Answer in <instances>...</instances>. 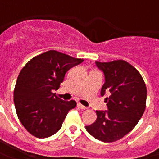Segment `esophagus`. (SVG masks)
<instances>
[{
	"mask_svg": "<svg viewBox=\"0 0 159 159\" xmlns=\"http://www.w3.org/2000/svg\"><path fill=\"white\" fill-rule=\"evenodd\" d=\"M77 107H79L80 109H82V110H85V109H87L86 107H84V106H83L82 104H80V103L77 104Z\"/></svg>",
	"mask_w": 159,
	"mask_h": 159,
	"instance_id": "34e87169",
	"label": "esophagus"
}]
</instances>
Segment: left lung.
<instances>
[{"label": "left lung", "instance_id": "8db88e82", "mask_svg": "<svg viewBox=\"0 0 159 159\" xmlns=\"http://www.w3.org/2000/svg\"><path fill=\"white\" fill-rule=\"evenodd\" d=\"M95 64L105 75L100 93L109 94L105 99L107 111H96V121L85 128L97 140L113 142L129 133L142 117L147 87L140 72L124 60Z\"/></svg>", "mask_w": 159, "mask_h": 159}]
</instances>
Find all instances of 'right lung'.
Segmentation results:
<instances>
[{"instance_id":"1","label":"right lung","mask_w":159,"mask_h":159,"mask_svg":"<svg viewBox=\"0 0 159 159\" xmlns=\"http://www.w3.org/2000/svg\"><path fill=\"white\" fill-rule=\"evenodd\" d=\"M83 59H76L55 50L34 57L23 67L14 89V105L18 117L26 130L37 138L57 133L75 100L56 96L66 73Z\"/></svg>"}]
</instances>
